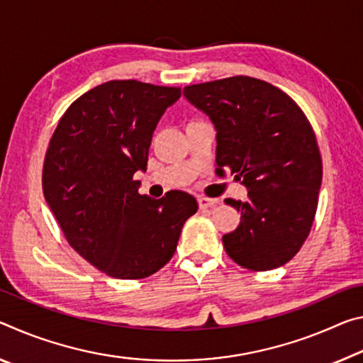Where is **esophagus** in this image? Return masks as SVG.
<instances>
[{
  "mask_svg": "<svg viewBox=\"0 0 363 363\" xmlns=\"http://www.w3.org/2000/svg\"><path fill=\"white\" fill-rule=\"evenodd\" d=\"M218 203L217 199H212V198H206V196H199L198 198V204L201 209H207V207H212Z\"/></svg>",
  "mask_w": 363,
  "mask_h": 363,
  "instance_id": "1",
  "label": "esophagus"
}]
</instances>
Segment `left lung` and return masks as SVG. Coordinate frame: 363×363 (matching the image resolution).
<instances>
[{"mask_svg":"<svg viewBox=\"0 0 363 363\" xmlns=\"http://www.w3.org/2000/svg\"><path fill=\"white\" fill-rule=\"evenodd\" d=\"M217 130V170L230 169L247 201L225 199L241 222L222 236L238 265L254 272L281 267L304 245L317 212L322 157L304 112L280 88L252 77H230L183 90Z\"/></svg>","mask_w":363,"mask_h":363,"instance_id":"obj_1","label":"left lung"}]
</instances>
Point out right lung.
Wrapping results in <instances>:
<instances>
[{
    "mask_svg": "<svg viewBox=\"0 0 363 363\" xmlns=\"http://www.w3.org/2000/svg\"><path fill=\"white\" fill-rule=\"evenodd\" d=\"M180 88L111 80L82 94L52 133L43 193L69 245L112 278L138 280L174 255L182 228L198 211L185 191L140 194L152 133Z\"/></svg>",
    "mask_w": 363,
    "mask_h": 363,
    "instance_id": "right-lung-1",
    "label": "right lung"
}]
</instances>
